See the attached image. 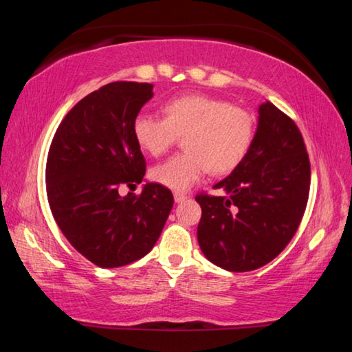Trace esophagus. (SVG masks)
<instances>
[{
  "instance_id": "obj_1",
  "label": "esophagus",
  "mask_w": 352,
  "mask_h": 352,
  "mask_svg": "<svg viewBox=\"0 0 352 352\" xmlns=\"http://www.w3.org/2000/svg\"><path fill=\"white\" fill-rule=\"evenodd\" d=\"M174 199H175L177 204H180V201H183V200H186V199H188V195L184 194V192H175V194H174Z\"/></svg>"
}]
</instances>
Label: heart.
Wrapping results in <instances>:
<instances>
[{"label": "heart", "mask_w": 352, "mask_h": 352, "mask_svg": "<svg viewBox=\"0 0 352 352\" xmlns=\"http://www.w3.org/2000/svg\"><path fill=\"white\" fill-rule=\"evenodd\" d=\"M164 118L138 115L133 121L135 141L152 157H160L183 136L184 152L151 170L163 186L184 190L208 170L226 175L239 168L253 146L254 116L242 107L208 94H183L168 100Z\"/></svg>", "instance_id": "1"}]
</instances>
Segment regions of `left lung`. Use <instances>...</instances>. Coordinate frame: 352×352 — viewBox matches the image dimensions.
Here are the masks:
<instances>
[{"label":"left lung","instance_id":"8db88e82","mask_svg":"<svg viewBox=\"0 0 352 352\" xmlns=\"http://www.w3.org/2000/svg\"><path fill=\"white\" fill-rule=\"evenodd\" d=\"M214 189L225 195H195L201 206L197 239L206 258L230 272L275 259L295 236L311 189V162L294 119L262 104L247 158Z\"/></svg>","mask_w":352,"mask_h":352}]
</instances>
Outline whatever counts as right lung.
<instances>
[{
  "label": "right lung",
  "instance_id": "1",
  "mask_svg": "<svg viewBox=\"0 0 352 352\" xmlns=\"http://www.w3.org/2000/svg\"><path fill=\"white\" fill-rule=\"evenodd\" d=\"M153 85L119 80L80 99L57 127L46 160V194L65 237L88 261L115 269L141 259L162 234L174 195L147 183L121 197L146 174L133 121Z\"/></svg>",
  "mask_w": 352,
  "mask_h": 352
}]
</instances>
